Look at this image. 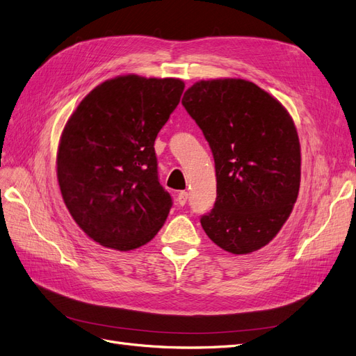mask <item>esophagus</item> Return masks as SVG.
Wrapping results in <instances>:
<instances>
[{
  "label": "esophagus",
  "mask_w": 356,
  "mask_h": 356,
  "mask_svg": "<svg viewBox=\"0 0 356 356\" xmlns=\"http://www.w3.org/2000/svg\"><path fill=\"white\" fill-rule=\"evenodd\" d=\"M187 200H188V193L187 191H181L179 195L177 196V203L179 204V207H184Z\"/></svg>",
  "instance_id": "obj_1"
}]
</instances>
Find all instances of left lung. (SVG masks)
<instances>
[{
    "instance_id": "8db88e82",
    "label": "left lung",
    "mask_w": 356,
    "mask_h": 356,
    "mask_svg": "<svg viewBox=\"0 0 356 356\" xmlns=\"http://www.w3.org/2000/svg\"><path fill=\"white\" fill-rule=\"evenodd\" d=\"M182 105L209 143L217 174L213 208L200 224L224 251L250 254L288 220L300 188L293 118L273 96L241 79L197 81Z\"/></svg>"
}]
</instances>
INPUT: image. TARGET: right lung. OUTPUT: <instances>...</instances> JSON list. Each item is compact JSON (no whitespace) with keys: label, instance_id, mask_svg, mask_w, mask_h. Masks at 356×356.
<instances>
[{"label":"right lung","instance_id":"obj_1","mask_svg":"<svg viewBox=\"0 0 356 356\" xmlns=\"http://www.w3.org/2000/svg\"><path fill=\"white\" fill-rule=\"evenodd\" d=\"M182 90L178 79L106 80L63 127L56 159L62 197L79 227L99 245L135 250L166 221L172 197L159 182L154 141Z\"/></svg>","mask_w":356,"mask_h":356}]
</instances>
